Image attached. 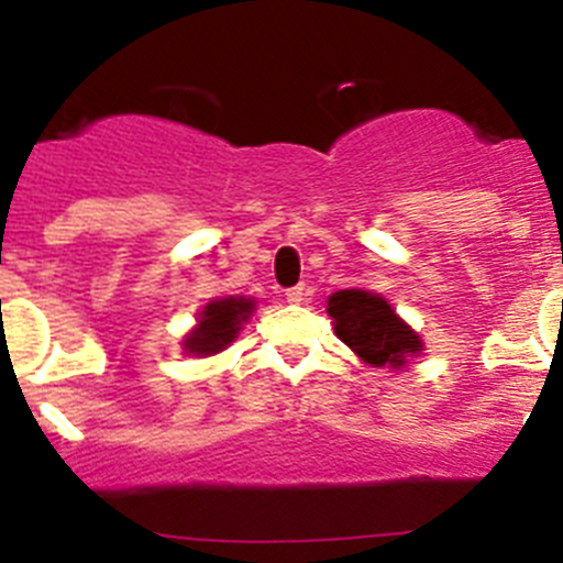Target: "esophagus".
Segmentation results:
<instances>
[{
  "label": "esophagus",
  "instance_id": "34e87169",
  "mask_svg": "<svg viewBox=\"0 0 563 563\" xmlns=\"http://www.w3.org/2000/svg\"><path fill=\"white\" fill-rule=\"evenodd\" d=\"M302 299H306V286H294V288H288V291H286L288 306H299Z\"/></svg>",
  "mask_w": 563,
  "mask_h": 563
}]
</instances>
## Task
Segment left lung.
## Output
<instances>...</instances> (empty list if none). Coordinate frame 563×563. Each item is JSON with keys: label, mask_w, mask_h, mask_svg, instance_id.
Here are the masks:
<instances>
[{"label": "left lung", "mask_w": 563, "mask_h": 563, "mask_svg": "<svg viewBox=\"0 0 563 563\" xmlns=\"http://www.w3.org/2000/svg\"><path fill=\"white\" fill-rule=\"evenodd\" d=\"M328 317L333 319L335 335L377 369H406L408 358L424 350L422 335L375 291L344 288L330 294Z\"/></svg>", "instance_id": "left-lung-1"}]
</instances>
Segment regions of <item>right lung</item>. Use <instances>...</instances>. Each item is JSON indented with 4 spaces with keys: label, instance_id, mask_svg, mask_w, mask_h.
I'll return each mask as SVG.
<instances>
[{
    "label": "right lung",
    "instance_id": "obj_1",
    "mask_svg": "<svg viewBox=\"0 0 563 563\" xmlns=\"http://www.w3.org/2000/svg\"><path fill=\"white\" fill-rule=\"evenodd\" d=\"M255 313V299L252 297H217L199 311L197 324L183 335V353L208 358L222 350H228L239 339L241 328L250 322Z\"/></svg>",
    "mask_w": 563,
    "mask_h": 563
}]
</instances>
